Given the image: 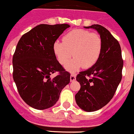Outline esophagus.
Listing matches in <instances>:
<instances>
[{
    "mask_svg": "<svg viewBox=\"0 0 134 134\" xmlns=\"http://www.w3.org/2000/svg\"><path fill=\"white\" fill-rule=\"evenodd\" d=\"M76 80V75L74 74H72L70 75V81L73 82Z\"/></svg>",
    "mask_w": 134,
    "mask_h": 134,
    "instance_id": "obj_1",
    "label": "esophagus"
}]
</instances>
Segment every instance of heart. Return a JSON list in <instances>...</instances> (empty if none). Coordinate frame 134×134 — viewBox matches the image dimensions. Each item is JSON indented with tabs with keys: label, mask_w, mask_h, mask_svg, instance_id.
I'll return each mask as SVG.
<instances>
[{
	"label": "heart",
	"mask_w": 134,
	"mask_h": 134,
	"mask_svg": "<svg viewBox=\"0 0 134 134\" xmlns=\"http://www.w3.org/2000/svg\"><path fill=\"white\" fill-rule=\"evenodd\" d=\"M62 41H55L53 50L61 65L66 64L72 55L74 58L65 66L70 72H74L82 67H92L101 54L102 40L97 33L82 29H73L63 37Z\"/></svg>",
	"instance_id": "obj_1"
}]
</instances>
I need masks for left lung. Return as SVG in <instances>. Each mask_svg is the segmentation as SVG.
Returning a JSON list of instances; mask_svg holds the SVG:
<instances>
[{
  "instance_id": "obj_1",
  "label": "left lung",
  "mask_w": 134,
  "mask_h": 134,
  "mask_svg": "<svg viewBox=\"0 0 134 134\" xmlns=\"http://www.w3.org/2000/svg\"><path fill=\"white\" fill-rule=\"evenodd\" d=\"M85 28L97 31L102 40L98 61L76 76L80 85L75 95L76 104L84 111L92 112L103 107L114 96L122 78L124 61L119 42L106 28L100 25Z\"/></svg>"
}]
</instances>
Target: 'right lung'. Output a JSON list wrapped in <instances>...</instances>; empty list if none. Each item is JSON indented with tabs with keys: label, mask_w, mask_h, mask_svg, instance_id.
<instances>
[{
	"label": "right lung",
	"mask_w": 134,
	"mask_h": 134,
	"mask_svg": "<svg viewBox=\"0 0 134 134\" xmlns=\"http://www.w3.org/2000/svg\"><path fill=\"white\" fill-rule=\"evenodd\" d=\"M70 27L68 24H41L25 34L13 57V80L21 97L36 109L52 107L62 90L69 84L70 74L57 60L53 45ZM59 74L53 79L50 75Z\"/></svg>",
	"instance_id": "obj_1"
}]
</instances>
